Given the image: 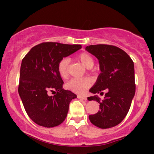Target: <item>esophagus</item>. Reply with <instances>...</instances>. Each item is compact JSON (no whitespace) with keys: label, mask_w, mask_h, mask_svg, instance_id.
<instances>
[{"label":"esophagus","mask_w":154,"mask_h":154,"mask_svg":"<svg viewBox=\"0 0 154 154\" xmlns=\"http://www.w3.org/2000/svg\"><path fill=\"white\" fill-rule=\"evenodd\" d=\"M77 97H78V98H81V99H83V100H86L88 99L87 97H85V96H82V95H77Z\"/></svg>","instance_id":"34e87169"}]
</instances>
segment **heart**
<instances>
[{"label":"heart","mask_w":154,"mask_h":154,"mask_svg":"<svg viewBox=\"0 0 154 154\" xmlns=\"http://www.w3.org/2000/svg\"><path fill=\"white\" fill-rule=\"evenodd\" d=\"M77 59L86 68L91 69L94 66V59L90 54L87 53H82L79 54ZM70 60L69 58L65 57L60 60L58 63L57 69L60 77L66 79L69 76V67ZM93 84V80L89 77L85 78H73L70 79L66 84V88L69 91L76 93H83L88 89Z\"/></svg>","instance_id":"1"}]
</instances>
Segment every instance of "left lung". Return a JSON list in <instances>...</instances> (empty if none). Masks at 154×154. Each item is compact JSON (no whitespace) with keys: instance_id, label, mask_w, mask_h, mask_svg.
<instances>
[{"instance_id":"obj_1","label":"left lung","mask_w":154,"mask_h":154,"mask_svg":"<svg viewBox=\"0 0 154 154\" xmlns=\"http://www.w3.org/2000/svg\"><path fill=\"white\" fill-rule=\"evenodd\" d=\"M85 50L98 59L101 72L96 82L90 90L93 94H103L100 101L97 96L88 97V100L100 103V111L89 116L91 122L101 129L119 125L130 110L135 93L134 63L125 51L110 45H91Z\"/></svg>"}]
</instances>
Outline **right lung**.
<instances>
[{
  "instance_id": "1",
  "label": "right lung",
  "mask_w": 154,
  "mask_h": 154,
  "mask_svg": "<svg viewBox=\"0 0 154 154\" xmlns=\"http://www.w3.org/2000/svg\"><path fill=\"white\" fill-rule=\"evenodd\" d=\"M81 48V45L42 43L32 48L22 59L19 94L26 114L37 125L54 128L66 119L69 103L77 95L63 88L58 63ZM51 91L55 95H49Z\"/></svg>"
}]
</instances>
